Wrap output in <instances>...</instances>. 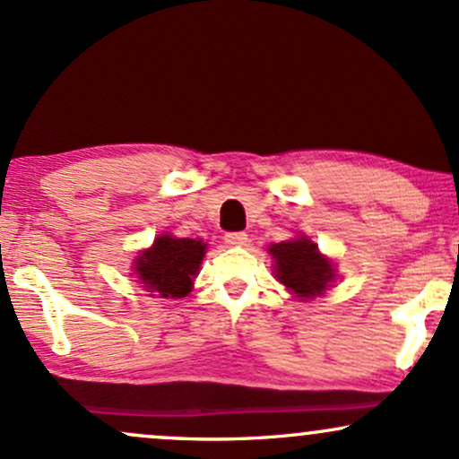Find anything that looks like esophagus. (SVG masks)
<instances>
[{"mask_svg": "<svg viewBox=\"0 0 459 459\" xmlns=\"http://www.w3.org/2000/svg\"><path fill=\"white\" fill-rule=\"evenodd\" d=\"M224 241L230 246H244L247 241V235L241 233V230H235V233H226Z\"/></svg>", "mask_w": 459, "mask_h": 459, "instance_id": "obj_1", "label": "esophagus"}]
</instances>
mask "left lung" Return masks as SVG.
<instances>
[{
	"instance_id": "obj_1",
	"label": "left lung",
	"mask_w": 459,
	"mask_h": 459,
	"mask_svg": "<svg viewBox=\"0 0 459 459\" xmlns=\"http://www.w3.org/2000/svg\"><path fill=\"white\" fill-rule=\"evenodd\" d=\"M276 261V276L289 291L298 298L321 296L334 278L330 261L317 252V246L307 237L293 241H282L270 247Z\"/></svg>"
}]
</instances>
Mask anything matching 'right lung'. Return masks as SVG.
I'll list each match as a JSON object with an SVG mask.
<instances>
[{"instance_id": "1", "label": "right lung", "mask_w": 459, "mask_h": 459, "mask_svg": "<svg viewBox=\"0 0 459 459\" xmlns=\"http://www.w3.org/2000/svg\"><path fill=\"white\" fill-rule=\"evenodd\" d=\"M207 244L196 239L157 237L151 250L142 252L135 263V273L160 298H183L192 291V278L198 273Z\"/></svg>"}]
</instances>
